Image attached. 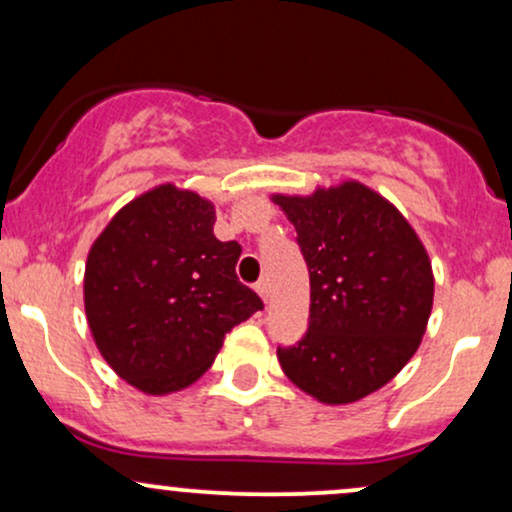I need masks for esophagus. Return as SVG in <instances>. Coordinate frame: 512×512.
I'll use <instances>...</instances> for the list:
<instances>
[{"label": "esophagus", "instance_id": "esophagus-1", "mask_svg": "<svg viewBox=\"0 0 512 512\" xmlns=\"http://www.w3.org/2000/svg\"><path fill=\"white\" fill-rule=\"evenodd\" d=\"M255 291L260 293L264 303L269 301V281H267V279H260V281H257V284H255Z\"/></svg>", "mask_w": 512, "mask_h": 512}]
</instances>
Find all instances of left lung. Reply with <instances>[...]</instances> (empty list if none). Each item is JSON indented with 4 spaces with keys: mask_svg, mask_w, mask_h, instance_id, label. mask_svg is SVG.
Masks as SVG:
<instances>
[{
    "mask_svg": "<svg viewBox=\"0 0 512 512\" xmlns=\"http://www.w3.org/2000/svg\"><path fill=\"white\" fill-rule=\"evenodd\" d=\"M272 202L310 274L308 332L276 349L281 370L317 402H358L419 349L433 308L428 252L395 204L358 180Z\"/></svg>",
    "mask_w": 512,
    "mask_h": 512,
    "instance_id": "8db88e82",
    "label": "left lung"
}]
</instances>
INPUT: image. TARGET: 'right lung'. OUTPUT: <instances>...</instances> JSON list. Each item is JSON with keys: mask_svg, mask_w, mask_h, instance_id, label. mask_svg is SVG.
<instances>
[{"mask_svg": "<svg viewBox=\"0 0 512 512\" xmlns=\"http://www.w3.org/2000/svg\"><path fill=\"white\" fill-rule=\"evenodd\" d=\"M216 209L173 182L125 204L88 250L84 308L108 366L146 395L207 373L226 334L262 310L240 284V245L214 236Z\"/></svg>", "mask_w": 512, "mask_h": 512, "instance_id": "obj_1", "label": "right lung"}]
</instances>
